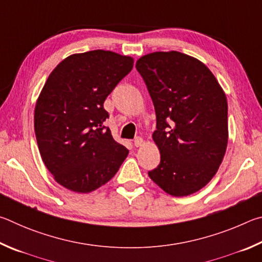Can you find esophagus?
I'll return each instance as SVG.
<instances>
[{"instance_id":"esophagus-1","label":"esophagus","mask_w":262,"mask_h":262,"mask_svg":"<svg viewBox=\"0 0 262 262\" xmlns=\"http://www.w3.org/2000/svg\"><path fill=\"white\" fill-rule=\"evenodd\" d=\"M134 144H135L136 147H140V146L144 144V140H143V138H141V137H136L135 140H134Z\"/></svg>"}]
</instances>
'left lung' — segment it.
<instances>
[{
  "instance_id": "1",
  "label": "left lung",
  "mask_w": 262,
  "mask_h": 262,
  "mask_svg": "<svg viewBox=\"0 0 262 262\" xmlns=\"http://www.w3.org/2000/svg\"><path fill=\"white\" fill-rule=\"evenodd\" d=\"M136 68L157 114L153 140L161 161L148 176L168 194L194 193L208 184L226 154V94L203 62L175 50L145 55Z\"/></svg>"
}]
</instances>
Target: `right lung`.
I'll use <instances>...</instances> for the list:
<instances>
[{
  "label": "right lung",
  "instance_id": "1",
  "mask_svg": "<svg viewBox=\"0 0 262 262\" xmlns=\"http://www.w3.org/2000/svg\"><path fill=\"white\" fill-rule=\"evenodd\" d=\"M134 68V58L109 50L73 54L50 73L34 110L45 166L62 186L89 193L115 176L128 150L104 121V100Z\"/></svg>",
  "mask_w": 262,
  "mask_h": 262
}]
</instances>
